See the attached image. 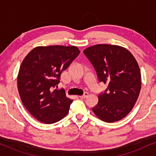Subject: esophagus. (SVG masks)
Segmentation results:
<instances>
[{
    "instance_id": "34e87169",
    "label": "esophagus",
    "mask_w": 156,
    "mask_h": 156,
    "mask_svg": "<svg viewBox=\"0 0 156 156\" xmlns=\"http://www.w3.org/2000/svg\"><path fill=\"white\" fill-rule=\"evenodd\" d=\"M89 95V94L87 92H85L84 93V94H83V95H80V96H79V98H87V96Z\"/></svg>"
}]
</instances>
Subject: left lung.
<instances>
[{
    "label": "left lung",
    "mask_w": 156,
    "mask_h": 156,
    "mask_svg": "<svg viewBox=\"0 0 156 156\" xmlns=\"http://www.w3.org/2000/svg\"><path fill=\"white\" fill-rule=\"evenodd\" d=\"M83 53L100 82L108 85L98 96L93 112L105 122L123 119L133 109L140 93L141 73L136 60L126 48L108 44L91 46Z\"/></svg>",
    "instance_id": "1"
}]
</instances>
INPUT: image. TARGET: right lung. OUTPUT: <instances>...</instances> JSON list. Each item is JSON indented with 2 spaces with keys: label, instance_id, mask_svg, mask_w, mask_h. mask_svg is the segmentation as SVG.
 Instances as JSON below:
<instances>
[{
  "label": "right lung",
  "instance_id": "right-lung-1",
  "mask_svg": "<svg viewBox=\"0 0 156 156\" xmlns=\"http://www.w3.org/2000/svg\"><path fill=\"white\" fill-rule=\"evenodd\" d=\"M76 46H38L25 57L17 76L21 101L35 119L52 124L63 119L73 100L54 89L61 74L78 56Z\"/></svg>",
  "mask_w": 156,
  "mask_h": 156
}]
</instances>
